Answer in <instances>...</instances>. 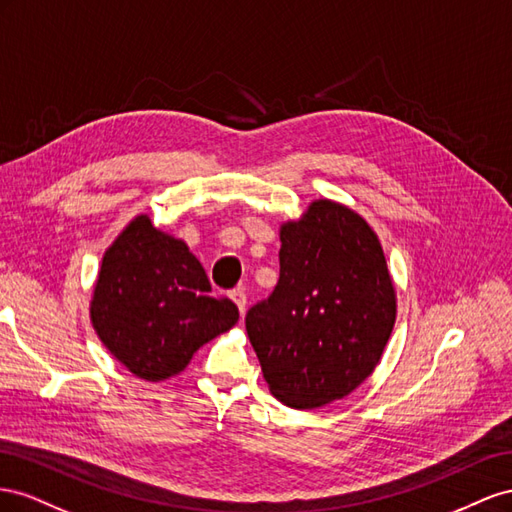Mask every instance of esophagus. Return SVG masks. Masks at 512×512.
Listing matches in <instances>:
<instances>
[{
	"mask_svg": "<svg viewBox=\"0 0 512 512\" xmlns=\"http://www.w3.org/2000/svg\"><path fill=\"white\" fill-rule=\"evenodd\" d=\"M229 298L236 302V306L240 309V315H244L246 313V294L244 291L238 287V289H231L229 291Z\"/></svg>",
	"mask_w": 512,
	"mask_h": 512,
	"instance_id": "34e87169",
	"label": "esophagus"
}]
</instances>
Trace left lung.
Returning <instances> with one entry per match:
<instances>
[{
    "label": "left lung",
    "instance_id": "left-lung-1",
    "mask_svg": "<svg viewBox=\"0 0 512 512\" xmlns=\"http://www.w3.org/2000/svg\"><path fill=\"white\" fill-rule=\"evenodd\" d=\"M279 238V283L246 313V334L274 397L315 410L375 371L397 319V291L377 233L339 201H311Z\"/></svg>",
    "mask_w": 512,
    "mask_h": 512
}]
</instances>
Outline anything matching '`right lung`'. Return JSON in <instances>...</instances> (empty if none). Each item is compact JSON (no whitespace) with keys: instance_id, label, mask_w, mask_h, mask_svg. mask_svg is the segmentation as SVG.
Masks as SVG:
<instances>
[{"instance_id":"right-lung-1","label":"right lung","mask_w":512,"mask_h":512,"mask_svg":"<svg viewBox=\"0 0 512 512\" xmlns=\"http://www.w3.org/2000/svg\"><path fill=\"white\" fill-rule=\"evenodd\" d=\"M90 321L115 360L145 382L180 375L201 345L236 326L191 248L137 214L102 255Z\"/></svg>"}]
</instances>
